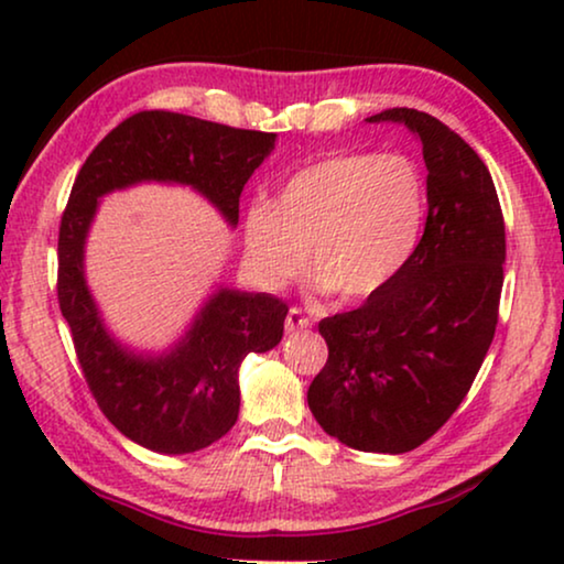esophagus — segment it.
Wrapping results in <instances>:
<instances>
[{
  "label": "esophagus",
  "instance_id": "34e87169",
  "mask_svg": "<svg viewBox=\"0 0 564 564\" xmlns=\"http://www.w3.org/2000/svg\"><path fill=\"white\" fill-rule=\"evenodd\" d=\"M284 328H288V334H295V330H305L311 328V318L300 311V307H290L288 318H284Z\"/></svg>",
  "mask_w": 564,
  "mask_h": 564
}]
</instances>
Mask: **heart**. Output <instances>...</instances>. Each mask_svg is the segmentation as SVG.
<instances>
[{
  "label": "heart",
  "mask_w": 564,
  "mask_h": 564,
  "mask_svg": "<svg viewBox=\"0 0 564 564\" xmlns=\"http://www.w3.org/2000/svg\"><path fill=\"white\" fill-rule=\"evenodd\" d=\"M426 213V180L411 156L338 151L297 169L272 203L246 210V261L259 280L282 284L311 251L323 288L344 300H365L413 259Z\"/></svg>",
  "instance_id": "b5f03b06"
}]
</instances>
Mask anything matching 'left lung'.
<instances>
[{
    "label": "left lung",
    "mask_w": 564,
    "mask_h": 564,
    "mask_svg": "<svg viewBox=\"0 0 564 564\" xmlns=\"http://www.w3.org/2000/svg\"><path fill=\"white\" fill-rule=\"evenodd\" d=\"M367 120L419 135L429 218L388 288L318 323L328 361L307 405L351 449L403 454L452 419L480 372L496 336L506 226L488 166L442 120L408 107Z\"/></svg>",
    "instance_id": "1"
}]
</instances>
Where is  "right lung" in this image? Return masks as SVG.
Wrapping results in <instances>:
<instances>
[{
    "label": "right lung",
    "instance_id": "obj_1",
    "mask_svg": "<svg viewBox=\"0 0 564 564\" xmlns=\"http://www.w3.org/2000/svg\"><path fill=\"white\" fill-rule=\"evenodd\" d=\"M276 135L180 112L145 110L110 130L68 195L58 230V305L84 380L107 421L159 454H189L226 436L238 419V367L282 341L288 305L267 292L220 288L172 349L138 354L105 326L84 276V243L99 197L141 182L184 184L238 226V197Z\"/></svg>",
    "mask_w": 564,
    "mask_h": 564
}]
</instances>
